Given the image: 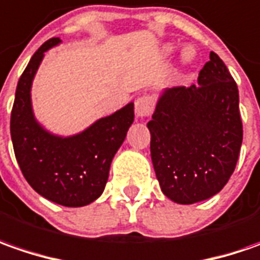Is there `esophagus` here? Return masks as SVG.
<instances>
[{"label":"esophagus","instance_id":"1","mask_svg":"<svg viewBox=\"0 0 260 260\" xmlns=\"http://www.w3.org/2000/svg\"><path fill=\"white\" fill-rule=\"evenodd\" d=\"M155 108V101L151 94H144L139 96L138 99L135 101V113L139 118H145L149 116L151 113L154 112Z\"/></svg>","mask_w":260,"mask_h":260}]
</instances>
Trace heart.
<instances>
[{
  "label": "heart",
  "instance_id": "heart-1",
  "mask_svg": "<svg viewBox=\"0 0 260 260\" xmlns=\"http://www.w3.org/2000/svg\"><path fill=\"white\" fill-rule=\"evenodd\" d=\"M174 50V47L173 46H168L166 49L167 53H171ZM194 57H196V51H194V49L192 47H185L183 51V58L185 60V61H192L194 60Z\"/></svg>",
  "mask_w": 260,
  "mask_h": 260
}]
</instances>
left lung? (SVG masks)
Instances as JSON below:
<instances>
[{
  "label": "left lung",
  "instance_id": "left-lung-1",
  "mask_svg": "<svg viewBox=\"0 0 260 260\" xmlns=\"http://www.w3.org/2000/svg\"><path fill=\"white\" fill-rule=\"evenodd\" d=\"M147 126L152 166L170 200L192 204L217 194L243 139L239 90L223 60L211 51L197 85L166 89Z\"/></svg>",
  "mask_w": 260,
  "mask_h": 260
}]
</instances>
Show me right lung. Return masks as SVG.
I'll return each mask as SVG.
<instances>
[{
	"label": "right lung",
	"instance_id": "1",
	"mask_svg": "<svg viewBox=\"0 0 260 260\" xmlns=\"http://www.w3.org/2000/svg\"><path fill=\"white\" fill-rule=\"evenodd\" d=\"M58 43L57 37L46 41L18 80L11 111V139L20 170L36 191L61 206L82 207L105 190L111 162L134 122V103L73 137L63 138L44 129L32 113L31 83L44 53Z\"/></svg>",
	"mask_w": 260,
	"mask_h": 260
}]
</instances>
